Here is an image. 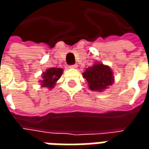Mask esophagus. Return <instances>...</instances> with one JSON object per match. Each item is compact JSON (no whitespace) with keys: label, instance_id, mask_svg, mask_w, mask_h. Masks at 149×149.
Instances as JSON below:
<instances>
[{"label":"esophagus","instance_id":"obj_1","mask_svg":"<svg viewBox=\"0 0 149 149\" xmlns=\"http://www.w3.org/2000/svg\"><path fill=\"white\" fill-rule=\"evenodd\" d=\"M77 65H72L69 66V68H77Z\"/></svg>","mask_w":149,"mask_h":149}]
</instances>
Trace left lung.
I'll return each mask as SVG.
<instances>
[{
	"mask_svg": "<svg viewBox=\"0 0 149 149\" xmlns=\"http://www.w3.org/2000/svg\"><path fill=\"white\" fill-rule=\"evenodd\" d=\"M82 75L88 81V88L92 91L102 92L114 82L112 70L109 66L102 63L95 62L93 66L86 68Z\"/></svg>",
	"mask_w": 149,
	"mask_h": 149,
	"instance_id": "obj_1",
	"label": "left lung"
}]
</instances>
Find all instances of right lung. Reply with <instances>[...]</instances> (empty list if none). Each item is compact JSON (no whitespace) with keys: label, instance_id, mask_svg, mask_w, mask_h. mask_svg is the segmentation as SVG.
<instances>
[{"label":"right lung","instance_id":"add662e5","mask_svg":"<svg viewBox=\"0 0 149 149\" xmlns=\"http://www.w3.org/2000/svg\"><path fill=\"white\" fill-rule=\"evenodd\" d=\"M63 69L60 68H48L42 73V80L40 81L41 87H46L51 89L54 87L56 81L61 77Z\"/></svg>","mask_w":149,"mask_h":149}]
</instances>
